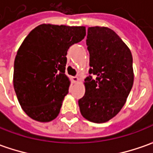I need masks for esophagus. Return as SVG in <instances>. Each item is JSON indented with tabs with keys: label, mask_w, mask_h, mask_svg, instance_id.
Here are the masks:
<instances>
[{
	"label": "esophagus",
	"mask_w": 153,
	"mask_h": 153,
	"mask_svg": "<svg viewBox=\"0 0 153 153\" xmlns=\"http://www.w3.org/2000/svg\"><path fill=\"white\" fill-rule=\"evenodd\" d=\"M72 81H73L74 83H77V82H79V77H77V76L72 77Z\"/></svg>",
	"instance_id": "esophagus-1"
}]
</instances>
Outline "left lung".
Returning a JSON list of instances; mask_svg holds the SVG:
<instances>
[{
	"mask_svg": "<svg viewBox=\"0 0 153 153\" xmlns=\"http://www.w3.org/2000/svg\"><path fill=\"white\" fill-rule=\"evenodd\" d=\"M90 75L85 96L79 100L81 115L96 123L116 116L127 101L134 84L133 57L128 47L108 27H89L86 39Z\"/></svg>",
	"mask_w": 153,
	"mask_h": 153,
	"instance_id": "1",
	"label": "left lung"
}]
</instances>
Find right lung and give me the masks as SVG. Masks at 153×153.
Masks as SVG:
<instances>
[{
	"mask_svg": "<svg viewBox=\"0 0 153 153\" xmlns=\"http://www.w3.org/2000/svg\"><path fill=\"white\" fill-rule=\"evenodd\" d=\"M85 36V26L43 24L21 43L14 60L13 87L31 119L48 123L59 115L70 85L65 74L68 50Z\"/></svg>",
	"mask_w": 153,
	"mask_h": 153,
	"instance_id": "1",
	"label": "right lung"
}]
</instances>
